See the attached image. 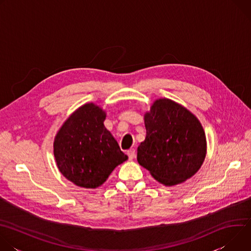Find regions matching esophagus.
<instances>
[{
	"mask_svg": "<svg viewBox=\"0 0 251 251\" xmlns=\"http://www.w3.org/2000/svg\"><path fill=\"white\" fill-rule=\"evenodd\" d=\"M127 155H128V157H129L130 160H133V159L135 158V156H136V152H135L134 149H130V150L127 152Z\"/></svg>",
	"mask_w": 251,
	"mask_h": 251,
	"instance_id": "1",
	"label": "esophagus"
}]
</instances>
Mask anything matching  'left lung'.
<instances>
[{
	"label": "left lung",
	"instance_id": "1",
	"mask_svg": "<svg viewBox=\"0 0 251 251\" xmlns=\"http://www.w3.org/2000/svg\"><path fill=\"white\" fill-rule=\"evenodd\" d=\"M146 138L137 149L138 163L167 187L182 184L201 167L206 155L204 130L183 105L159 98L144 115Z\"/></svg>",
	"mask_w": 251,
	"mask_h": 251
}]
</instances>
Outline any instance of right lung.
Masks as SVG:
<instances>
[{
	"label": "right lung",
	"instance_id": "obj_1",
	"mask_svg": "<svg viewBox=\"0 0 251 251\" xmlns=\"http://www.w3.org/2000/svg\"><path fill=\"white\" fill-rule=\"evenodd\" d=\"M106 112L93 102L77 108L62 124L53 141L59 172L84 189L103 185L113 170L128 159L104 126Z\"/></svg>",
	"mask_w": 251,
	"mask_h": 251
}]
</instances>
